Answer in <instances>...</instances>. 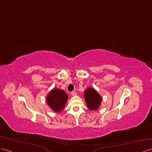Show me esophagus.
Masks as SVG:
<instances>
[{"label": "esophagus", "mask_w": 152, "mask_h": 152, "mask_svg": "<svg viewBox=\"0 0 152 152\" xmlns=\"http://www.w3.org/2000/svg\"><path fill=\"white\" fill-rule=\"evenodd\" d=\"M71 94L72 95V96H75V95H76L77 94V93L76 92H75V91H73V92H71Z\"/></svg>", "instance_id": "1"}]
</instances>
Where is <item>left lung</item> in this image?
Listing matches in <instances>:
<instances>
[{
    "mask_svg": "<svg viewBox=\"0 0 152 152\" xmlns=\"http://www.w3.org/2000/svg\"><path fill=\"white\" fill-rule=\"evenodd\" d=\"M84 97L86 106L89 110L95 111L100 106L102 97L94 88H86L84 92Z\"/></svg>",
    "mask_w": 152,
    "mask_h": 152,
    "instance_id": "1",
    "label": "left lung"
}]
</instances>
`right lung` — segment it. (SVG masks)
I'll return each instance as SVG.
<instances>
[{"label":"right lung","instance_id":"add662e5","mask_svg":"<svg viewBox=\"0 0 152 152\" xmlns=\"http://www.w3.org/2000/svg\"><path fill=\"white\" fill-rule=\"evenodd\" d=\"M67 99L68 95L64 90L53 88L48 94L46 102L52 110L59 113L64 110Z\"/></svg>","mask_w":152,"mask_h":152}]
</instances>
